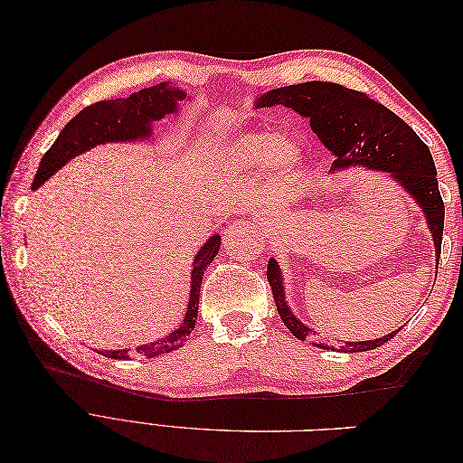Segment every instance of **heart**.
I'll list each match as a JSON object with an SVG mask.
<instances>
[{"mask_svg": "<svg viewBox=\"0 0 463 463\" xmlns=\"http://www.w3.org/2000/svg\"><path fill=\"white\" fill-rule=\"evenodd\" d=\"M301 158V146L291 137H276L269 131H253L223 145L216 156V164L223 174H235L266 162L272 175L284 177L296 172Z\"/></svg>", "mask_w": 463, "mask_h": 463, "instance_id": "b5f03b06", "label": "heart"}]
</instances>
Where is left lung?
<instances>
[{"mask_svg":"<svg viewBox=\"0 0 463 463\" xmlns=\"http://www.w3.org/2000/svg\"><path fill=\"white\" fill-rule=\"evenodd\" d=\"M257 104L260 108L286 106L309 118L311 129L317 133L322 145L334 152V167L365 165L392 174V177L402 184V187L423 208L434 240L437 259H440L444 203L439 191L437 167H434L429 146L394 111H390L367 92L352 90L338 85V82L326 80H311L301 82V85L274 89L260 96ZM266 278H269L278 315L286 328L299 340L328 349L330 345L318 342V335L313 328L305 326L289 311L284 299L279 266L274 259H270L269 266H266ZM398 332L400 330L378 340L345 342V345H340V352H369V349L394 338Z\"/></svg>","mask_w":463,"mask_h":463,"instance_id":"1","label":"left lung"}]
</instances>
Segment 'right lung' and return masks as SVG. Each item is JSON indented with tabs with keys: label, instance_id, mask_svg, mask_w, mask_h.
Returning <instances> with one entry per match:
<instances>
[{
	"label": "right lung",
	"instance_id": "add662e5",
	"mask_svg": "<svg viewBox=\"0 0 463 463\" xmlns=\"http://www.w3.org/2000/svg\"><path fill=\"white\" fill-rule=\"evenodd\" d=\"M187 94L179 89H170L167 82L158 87L143 89L133 92L128 98H116V100H102L80 109L79 114L69 121L60 137L55 138L52 148L42 156L38 172L33 181V189L40 187L48 177L63 167L77 154L87 152L89 148L111 143V141H138V138L150 137L152 123L162 119L167 114L177 111V102L184 100ZM220 250V235H213L199 250L191 272V298L184 322L177 330L162 340H156L146 345H138L135 354L141 357H158L170 354L174 349L184 345L194 328L199 313L201 282L208 264L214 260ZM129 349L121 352H106V357L111 359H128Z\"/></svg>",
	"mask_w": 463,
	"mask_h": 463
}]
</instances>
